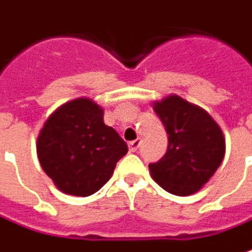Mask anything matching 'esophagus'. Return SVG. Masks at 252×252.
<instances>
[{"label":"esophagus","instance_id":"esophagus-1","mask_svg":"<svg viewBox=\"0 0 252 252\" xmlns=\"http://www.w3.org/2000/svg\"><path fill=\"white\" fill-rule=\"evenodd\" d=\"M140 146H141V140L140 139H136V140H133L129 143V149H130V151H137L139 149H140Z\"/></svg>","mask_w":252,"mask_h":252}]
</instances>
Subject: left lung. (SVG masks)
<instances>
[{
    "mask_svg": "<svg viewBox=\"0 0 252 252\" xmlns=\"http://www.w3.org/2000/svg\"><path fill=\"white\" fill-rule=\"evenodd\" d=\"M168 134L160 160L149 164L154 181L174 195H190L216 172L224 157L223 133L209 113L177 95L154 103Z\"/></svg>",
    "mask_w": 252,
    "mask_h": 252,
    "instance_id": "obj_1",
    "label": "left lung"
}]
</instances>
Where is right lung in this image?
Here are the masks:
<instances>
[{
	"label": "right lung",
	"instance_id": "1",
	"mask_svg": "<svg viewBox=\"0 0 252 252\" xmlns=\"http://www.w3.org/2000/svg\"><path fill=\"white\" fill-rule=\"evenodd\" d=\"M40 165L64 193L90 196L109 181L127 153L118 131L103 123V111L91 99L60 106L37 137Z\"/></svg>",
	"mask_w": 252,
	"mask_h": 252
}]
</instances>
